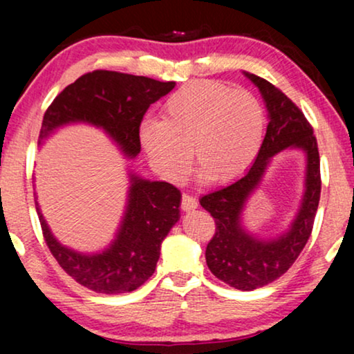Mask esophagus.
Here are the masks:
<instances>
[{
    "label": "esophagus",
    "mask_w": 354,
    "mask_h": 354,
    "mask_svg": "<svg viewBox=\"0 0 354 354\" xmlns=\"http://www.w3.org/2000/svg\"><path fill=\"white\" fill-rule=\"evenodd\" d=\"M196 207H198V203H196L195 198L187 195V193H183V195H182V209L183 211H193V209H196Z\"/></svg>",
    "instance_id": "1"
}]
</instances>
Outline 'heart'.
I'll return each instance as SVG.
<instances>
[{
    "mask_svg": "<svg viewBox=\"0 0 354 354\" xmlns=\"http://www.w3.org/2000/svg\"><path fill=\"white\" fill-rule=\"evenodd\" d=\"M264 125V109L253 93L193 80L169 96L164 119L140 122L138 138L154 171L169 182L187 176L195 153L207 180L229 183L258 158Z\"/></svg>",
    "mask_w": 354,
    "mask_h": 354,
    "instance_id": "heart-1",
    "label": "heart"
}]
</instances>
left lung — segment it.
I'll return each instance as SVG.
<instances>
[{
  "label": "left lung",
  "mask_w": 354,
  "mask_h": 354,
  "mask_svg": "<svg viewBox=\"0 0 354 354\" xmlns=\"http://www.w3.org/2000/svg\"><path fill=\"white\" fill-rule=\"evenodd\" d=\"M246 77L259 90L268 109L264 142L243 177L201 196L200 205L216 222V234L206 248L207 268L230 287L250 292L287 272L306 245L321 198V161L313 127L297 104L270 82L254 74ZM283 149L304 153V195L288 229L264 239L244 225L245 203L262 183L272 158Z\"/></svg>",
  "instance_id": "8db88e82"
}]
</instances>
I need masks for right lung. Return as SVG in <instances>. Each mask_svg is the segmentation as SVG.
<instances>
[{
  "mask_svg": "<svg viewBox=\"0 0 354 354\" xmlns=\"http://www.w3.org/2000/svg\"><path fill=\"white\" fill-rule=\"evenodd\" d=\"M176 82H159L115 71L82 75L56 96L43 118L38 145L66 125L85 124L103 130L124 158L140 154L138 125L154 101ZM124 214L114 239L103 250L84 253L62 245L53 235L35 198L43 236L57 263L75 282L96 293L119 295L137 290L151 277L161 243L180 219L182 195L167 182L148 180L127 171ZM37 195V193H35Z\"/></svg>",
  "mask_w": 354,
  "mask_h": 354,
  "instance_id": "1",
  "label": "right lung"
}]
</instances>
